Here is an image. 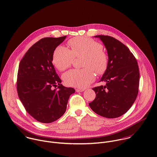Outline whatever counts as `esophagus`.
I'll list each match as a JSON object with an SVG mask.
<instances>
[{
    "label": "esophagus",
    "instance_id": "obj_1",
    "mask_svg": "<svg viewBox=\"0 0 157 157\" xmlns=\"http://www.w3.org/2000/svg\"><path fill=\"white\" fill-rule=\"evenodd\" d=\"M85 90V89H75V91L77 92H82L83 91Z\"/></svg>",
    "mask_w": 157,
    "mask_h": 157
}]
</instances>
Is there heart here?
<instances>
[{"label": "heart", "instance_id": "b5f03b06", "mask_svg": "<svg viewBox=\"0 0 157 157\" xmlns=\"http://www.w3.org/2000/svg\"><path fill=\"white\" fill-rule=\"evenodd\" d=\"M68 44L70 49L59 46L54 50L52 56L54 66L59 71H64L71 67L75 57L83 56L82 66L85 68L66 72L62 78L67 85L83 88L95 80V72L98 75L105 73L109 57L100 43L88 38L77 37L70 40Z\"/></svg>", "mask_w": 157, "mask_h": 157}]
</instances>
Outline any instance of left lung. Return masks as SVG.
<instances>
[{
  "label": "left lung",
  "instance_id": "1",
  "mask_svg": "<svg viewBox=\"0 0 157 157\" xmlns=\"http://www.w3.org/2000/svg\"><path fill=\"white\" fill-rule=\"evenodd\" d=\"M95 37L107 49L109 64L100 81L106 83L92 88L97 97L89 106L100 116L118 117L131 108L137 98L140 76L137 62L129 48L116 38L105 35Z\"/></svg>",
  "mask_w": 157,
  "mask_h": 157
}]
</instances>
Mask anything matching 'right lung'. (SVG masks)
<instances>
[{"mask_svg": "<svg viewBox=\"0 0 157 157\" xmlns=\"http://www.w3.org/2000/svg\"><path fill=\"white\" fill-rule=\"evenodd\" d=\"M66 38L41 39L28 50L19 64L18 95L27 113L42 123H51L63 115L70 95L75 92L73 88L60 84L52 63L54 50Z\"/></svg>", "mask_w": 157, "mask_h": 157, "instance_id": "1", "label": "right lung"}]
</instances>
